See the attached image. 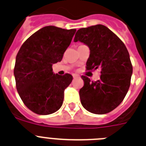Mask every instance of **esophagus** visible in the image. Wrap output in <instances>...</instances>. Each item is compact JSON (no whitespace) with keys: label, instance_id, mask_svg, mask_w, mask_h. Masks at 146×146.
Instances as JSON below:
<instances>
[{"label":"esophagus","instance_id":"1","mask_svg":"<svg viewBox=\"0 0 146 146\" xmlns=\"http://www.w3.org/2000/svg\"><path fill=\"white\" fill-rule=\"evenodd\" d=\"M73 78H74V79H75V78H78V77H79V76H78V75H73Z\"/></svg>","mask_w":146,"mask_h":146}]
</instances>
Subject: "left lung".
Returning a JSON list of instances; mask_svg holds the SVG:
<instances>
[{"instance_id":"8db88e82","label":"left lung","mask_w":146,"mask_h":146,"mask_svg":"<svg viewBox=\"0 0 146 146\" xmlns=\"http://www.w3.org/2000/svg\"><path fill=\"white\" fill-rule=\"evenodd\" d=\"M78 41L89 47L87 70L100 68L102 74L96 81L81 76V104L94 114L110 112L121 104L130 88L133 66L128 51L122 40L102 24L78 30L74 42Z\"/></svg>"}]
</instances>
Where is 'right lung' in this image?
I'll list each match as a JSON object with an SVG mask.
<instances>
[{
	"label": "right lung",
	"instance_id": "obj_1",
	"mask_svg": "<svg viewBox=\"0 0 146 146\" xmlns=\"http://www.w3.org/2000/svg\"><path fill=\"white\" fill-rule=\"evenodd\" d=\"M76 29L47 26L28 38L18 52L14 73L17 92L31 111L41 115L58 111L64 91L73 76L54 74L53 64L60 62Z\"/></svg>",
	"mask_w": 146,
	"mask_h": 146
}]
</instances>
